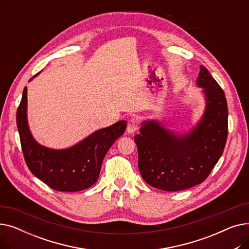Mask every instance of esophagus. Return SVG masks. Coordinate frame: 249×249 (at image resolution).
<instances>
[{
	"instance_id": "esophagus-1",
	"label": "esophagus",
	"mask_w": 249,
	"mask_h": 249,
	"mask_svg": "<svg viewBox=\"0 0 249 249\" xmlns=\"http://www.w3.org/2000/svg\"><path fill=\"white\" fill-rule=\"evenodd\" d=\"M138 129V123H137V120L134 119V118H132V119H130L127 123V132L129 134H132L134 133L136 130Z\"/></svg>"
}]
</instances>
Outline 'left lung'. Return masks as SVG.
Here are the masks:
<instances>
[{
    "label": "left lung",
    "mask_w": 249,
    "mask_h": 249,
    "mask_svg": "<svg viewBox=\"0 0 249 249\" xmlns=\"http://www.w3.org/2000/svg\"><path fill=\"white\" fill-rule=\"evenodd\" d=\"M196 85L202 89L205 110L188 131H174L148 119L141 122L140 134L134 136L139 172L153 188L177 192L199 185L223 153L228 134L224 91L203 65Z\"/></svg>",
    "instance_id": "obj_1"
}]
</instances>
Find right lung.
<instances>
[{
  "label": "right lung",
  "instance_id": "right-lung-1",
  "mask_svg": "<svg viewBox=\"0 0 249 249\" xmlns=\"http://www.w3.org/2000/svg\"><path fill=\"white\" fill-rule=\"evenodd\" d=\"M16 120L25 161L30 172L59 192H78L93 186L98 180L105 155L123 135L127 126L125 120L118 121L96 130L68 148L54 149L41 145L33 137L28 124L27 87L24 88Z\"/></svg>",
  "mask_w": 249,
  "mask_h": 249
}]
</instances>
